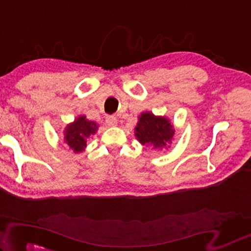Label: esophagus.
Returning a JSON list of instances; mask_svg holds the SVG:
<instances>
[{"instance_id": "1", "label": "esophagus", "mask_w": 251, "mask_h": 251, "mask_svg": "<svg viewBox=\"0 0 251 251\" xmlns=\"http://www.w3.org/2000/svg\"><path fill=\"white\" fill-rule=\"evenodd\" d=\"M105 121H106L107 126H114L118 125V120L115 117H113V115H108V117H106V119H105Z\"/></svg>"}]
</instances>
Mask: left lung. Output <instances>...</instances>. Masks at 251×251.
Instances as JSON below:
<instances>
[{"label":"left lung","instance_id":"obj_1","mask_svg":"<svg viewBox=\"0 0 251 251\" xmlns=\"http://www.w3.org/2000/svg\"><path fill=\"white\" fill-rule=\"evenodd\" d=\"M134 136L140 144L162 150L172 143L174 129L168 118L155 117L151 112H145L138 119Z\"/></svg>","mask_w":251,"mask_h":251}]
</instances>
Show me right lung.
I'll use <instances>...</instances> for the list:
<instances>
[{
	"label": "right lung",
	"instance_id": "obj_1",
	"mask_svg": "<svg viewBox=\"0 0 251 251\" xmlns=\"http://www.w3.org/2000/svg\"><path fill=\"white\" fill-rule=\"evenodd\" d=\"M99 128L96 122L87 120L85 115H80L74 122L67 126L64 130V141L75 152L85 151L87 138L96 133Z\"/></svg>",
	"mask_w": 251,
	"mask_h": 251
}]
</instances>
